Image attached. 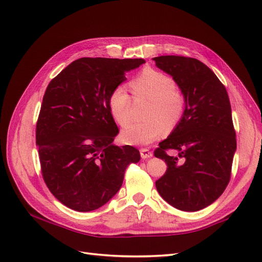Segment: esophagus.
I'll return each mask as SVG.
<instances>
[{"instance_id": "1", "label": "esophagus", "mask_w": 262, "mask_h": 262, "mask_svg": "<svg viewBox=\"0 0 262 262\" xmlns=\"http://www.w3.org/2000/svg\"><path fill=\"white\" fill-rule=\"evenodd\" d=\"M140 153H141V157L143 158V160H145V158H149L150 156L153 155L152 150H149V149H148V148H146V147H142V148H140Z\"/></svg>"}]
</instances>
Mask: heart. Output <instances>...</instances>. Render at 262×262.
Wrapping results in <instances>:
<instances>
[{
    "label": "heart",
    "instance_id": "obj_1",
    "mask_svg": "<svg viewBox=\"0 0 262 262\" xmlns=\"http://www.w3.org/2000/svg\"><path fill=\"white\" fill-rule=\"evenodd\" d=\"M134 99H146V106L141 122L126 125L121 136L125 143L148 144L165 132L175 130L184 119L187 100L176 89L173 78L161 71L145 69L130 82ZM131 97L123 85H118L108 98V107L114 120L124 126L131 118Z\"/></svg>",
    "mask_w": 262,
    "mask_h": 262
}]
</instances>
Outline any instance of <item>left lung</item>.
Segmentation results:
<instances>
[{
	"label": "left lung",
	"mask_w": 262,
	"mask_h": 262,
	"mask_svg": "<svg viewBox=\"0 0 262 262\" xmlns=\"http://www.w3.org/2000/svg\"><path fill=\"white\" fill-rule=\"evenodd\" d=\"M156 67L172 76L185 95L184 119L154 150L167 164L156 180L158 193L173 208L199 211L224 192L232 173L236 133L225 86L201 61L162 55ZM176 150V156L167 150Z\"/></svg>",
	"instance_id": "8db88e82"
}]
</instances>
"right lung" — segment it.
Segmentation results:
<instances>
[{
    "label": "right lung",
    "mask_w": 262,
    "mask_h": 262,
    "mask_svg": "<svg viewBox=\"0 0 262 262\" xmlns=\"http://www.w3.org/2000/svg\"><path fill=\"white\" fill-rule=\"evenodd\" d=\"M143 59L81 58L52 78L36 125L42 178L66 207L94 211L121 188L125 169L140 161L131 145L116 146L119 132L108 98Z\"/></svg>",
    "instance_id": "add662e5"
}]
</instances>
